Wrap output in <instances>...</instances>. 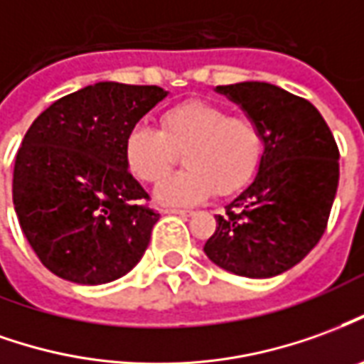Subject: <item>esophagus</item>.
<instances>
[{
    "label": "esophagus",
    "instance_id": "obj_1",
    "mask_svg": "<svg viewBox=\"0 0 364 364\" xmlns=\"http://www.w3.org/2000/svg\"><path fill=\"white\" fill-rule=\"evenodd\" d=\"M165 215H179V217H189L191 210H183V208H165Z\"/></svg>",
    "mask_w": 364,
    "mask_h": 364
}]
</instances>
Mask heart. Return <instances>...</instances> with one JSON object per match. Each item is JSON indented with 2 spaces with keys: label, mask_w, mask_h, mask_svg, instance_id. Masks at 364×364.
I'll list each match as a JSON object with an SVG mask.
<instances>
[{
  "label": "heart",
  "mask_w": 364,
  "mask_h": 364,
  "mask_svg": "<svg viewBox=\"0 0 364 364\" xmlns=\"http://www.w3.org/2000/svg\"><path fill=\"white\" fill-rule=\"evenodd\" d=\"M187 149L188 171L157 183L159 205H195L218 195H232L252 181L264 156V136L246 116H230L217 104L185 102L167 110L161 129L138 124L124 141L129 173L141 181L163 179L174 163V151Z\"/></svg>",
  "instance_id": "heart-1"
}]
</instances>
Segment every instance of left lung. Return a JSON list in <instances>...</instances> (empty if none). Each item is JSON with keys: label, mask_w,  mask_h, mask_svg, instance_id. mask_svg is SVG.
I'll return each instance as SVG.
<instances>
[{"label": "left lung", "mask_w": 364, "mask_h": 364, "mask_svg": "<svg viewBox=\"0 0 364 364\" xmlns=\"http://www.w3.org/2000/svg\"><path fill=\"white\" fill-rule=\"evenodd\" d=\"M258 124L264 156L254 181L217 215L205 254L244 278L294 268L323 236L339 185V149L314 104L268 82L217 86Z\"/></svg>", "instance_id": "1"}]
</instances>
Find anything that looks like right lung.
<instances>
[{
  "mask_svg": "<svg viewBox=\"0 0 364 364\" xmlns=\"http://www.w3.org/2000/svg\"><path fill=\"white\" fill-rule=\"evenodd\" d=\"M159 86L96 82L33 122L14 167V207L25 238L58 278L100 286L146 252L159 215L124 159L128 132L167 98Z\"/></svg>",
  "mask_w": 364,
  "mask_h": 364,
  "instance_id": "add662e5",
  "label": "right lung"
}]
</instances>
